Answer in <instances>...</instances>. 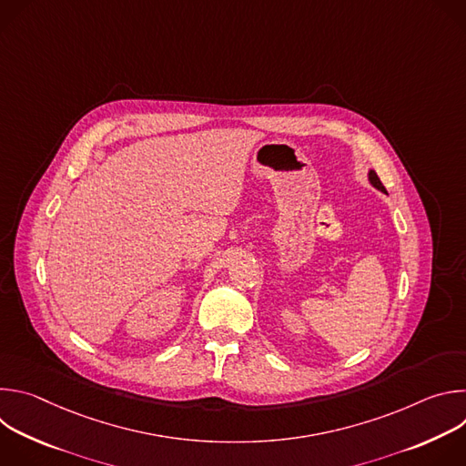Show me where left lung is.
Segmentation results:
<instances>
[{
	"label": "left lung",
	"mask_w": 466,
	"mask_h": 466,
	"mask_svg": "<svg viewBox=\"0 0 466 466\" xmlns=\"http://www.w3.org/2000/svg\"><path fill=\"white\" fill-rule=\"evenodd\" d=\"M369 178H370V182H372V186H374V187H378V189H381L383 193H387V191H385V187H383V184H381V180H380V177H378L374 171H370V173H369Z\"/></svg>",
	"instance_id": "8db88e82"
}]
</instances>
